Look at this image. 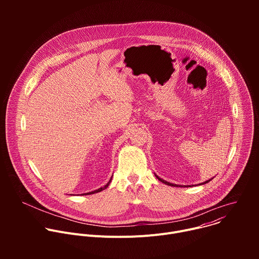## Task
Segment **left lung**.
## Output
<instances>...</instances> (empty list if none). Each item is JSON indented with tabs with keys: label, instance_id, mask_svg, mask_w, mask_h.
<instances>
[{
	"label": "left lung",
	"instance_id": "8db88e82",
	"mask_svg": "<svg viewBox=\"0 0 259 259\" xmlns=\"http://www.w3.org/2000/svg\"><path fill=\"white\" fill-rule=\"evenodd\" d=\"M156 177H157V178H158L160 181H162L163 183L167 184V186H170V187H180V186H177V184H173V183H170V182H168V181H166V180H163V179H161V178H160L159 176H157V175H156ZM211 179H212V178H211ZM211 179H209V180H207V181L203 182V184H204V183H206V182H209ZM201 184H202V183H201Z\"/></svg>",
	"mask_w": 259,
	"mask_h": 259
}]
</instances>
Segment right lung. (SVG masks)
Here are the masks:
<instances>
[{"label": "right lung", "instance_id": "obj_1", "mask_svg": "<svg viewBox=\"0 0 259 259\" xmlns=\"http://www.w3.org/2000/svg\"><path fill=\"white\" fill-rule=\"evenodd\" d=\"M110 181H112V179H109V181L105 184V186L103 187V188H100V189H98V190H96V191H93V192H91V193H87V194H83V195H91V194H95V193H99V192H101L102 190H104V189H106L108 186H109V183H110Z\"/></svg>", "mask_w": 259, "mask_h": 259}]
</instances>
